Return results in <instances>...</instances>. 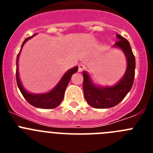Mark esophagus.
<instances>
[{
    "label": "esophagus",
    "instance_id": "1",
    "mask_svg": "<svg viewBox=\"0 0 153 153\" xmlns=\"http://www.w3.org/2000/svg\"><path fill=\"white\" fill-rule=\"evenodd\" d=\"M86 67H85V65L83 64V63H80V64L78 65V71L79 72H82L83 70H85Z\"/></svg>",
    "mask_w": 153,
    "mask_h": 153
}]
</instances>
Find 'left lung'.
Masks as SVG:
<instances>
[{"instance_id": "1", "label": "left lung", "mask_w": 153, "mask_h": 153, "mask_svg": "<svg viewBox=\"0 0 153 153\" xmlns=\"http://www.w3.org/2000/svg\"><path fill=\"white\" fill-rule=\"evenodd\" d=\"M117 42L113 45L123 51L126 57L127 67L123 78L112 86H99L93 83L90 76L86 71L83 72V92L86 102L90 106L97 109H106L113 107L125 98L132 88L135 77L136 60L129 41L117 34Z\"/></svg>"}]
</instances>
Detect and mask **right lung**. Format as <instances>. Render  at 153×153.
Wrapping results in <instances>:
<instances>
[{
  "mask_svg": "<svg viewBox=\"0 0 153 153\" xmlns=\"http://www.w3.org/2000/svg\"><path fill=\"white\" fill-rule=\"evenodd\" d=\"M36 34V33H35L32 36H30V37H27V38L25 39V40H24V43L22 44V46H21V49H22V47L24 45V44L29 39L32 38ZM21 49L17 56V70H16V79H17V86H18L19 90L21 92V93H22V95L24 96V98H25V100L30 105L35 106V107L41 108V109H53V108H56V106L60 105V102L63 100L65 90L67 88V85H68L69 82L70 80V78H71L73 74H75L78 70V67H73L72 69H70L67 72L65 73V74L63 76V77L61 78L60 82L56 84V86L51 91L46 93H40V94L30 93L24 88V86H22V83H21V80H20V78H19L18 58L19 55H20V53L21 51Z\"/></svg>",
  "mask_w": 153,
  "mask_h": 153,
  "instance_id": "obj_1",
  "label": "right lung"
}]
</instances>
